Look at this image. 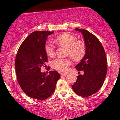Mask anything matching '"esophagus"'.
<instances>
[{
	"mask_svg": "<svg viewBox=\"0 0 120 120\" xmlns=\"http://www.w3.org/2000/svg\"><path fill=\"white\" fill-rule=\"evenodd\" d=\"M67 73H61V75L62 76H66L67 75Z\"/></svg>",
	"mask_w": 120,
	"mask_h": 120,
	"instance_id": "obj_1",
	"label": "esophagus"
}]
</instances>
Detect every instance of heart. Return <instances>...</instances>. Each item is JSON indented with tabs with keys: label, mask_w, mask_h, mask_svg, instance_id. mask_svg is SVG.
<instances>
[{
	"label": "heart",
	"mask_w": 120,
	"mask_h": 120,
	"mask_svg": "<svg viewBox=\"0 0 120 120\" xmlns=\"http://www.w3.org/2000/svg\"><path fill=\"white\" fill-rule=\"evenodd\" d=\"M56 43L60 46L67 48V53L74 60H80L85 56L86 47L82 40L77 39L74 35L69 33H64L56 37L55 39ZM45 52L49 57L55 54V48L51 43H47L45 46ZM52 67L57 71H66L68 66L71 65L69 59L57 58L52 62Z\"/></svg>",
	"instance_id": "b5f03b06"
}]
</instances>
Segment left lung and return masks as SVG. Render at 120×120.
Instances as JSON below:
<instances>
[{
  "mask_svg": "<svg viewBox=\"0 0 120 120\" xmlns=\"http://www.w3.org/2000/svg\"><path fill=\"white\" fill-rule=\"evenodd\" d=\"M83 36L86 49L80 63L75 66L83 71L73 85V90L78 95L86 98L96 93L102 86L107 71V60L104 48L96 37L85 29H75Z\"/></svg>",
  "mask_w": 120,
  "mask_h": 120,
  "instance_id": "left-lung-1",
  "label": "left lung"
}]
</instances>
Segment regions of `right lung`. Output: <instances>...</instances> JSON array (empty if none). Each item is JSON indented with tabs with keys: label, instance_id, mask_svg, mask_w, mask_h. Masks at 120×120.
Instances as JSON below:
<instances>
[{
	"label": "right lung",
	"instance_id": "1",
	"mask_svg": "<svg viewBox=\"0 0 120 120\" xmlns=\"http://www.w3.org/2000/svg\"><path fill=\"white\" fill-rule=\"evenodd\" d=\"M53 32L30 34L22 43L15 59L18 83L27 96L37 100H45L51 95L60 77L57 71H49V75L41 71L48 61L45 49L46 39Z\"/></svg>",
	"mask_w": 120,
	"mask_h": 120
}]
</instances>
